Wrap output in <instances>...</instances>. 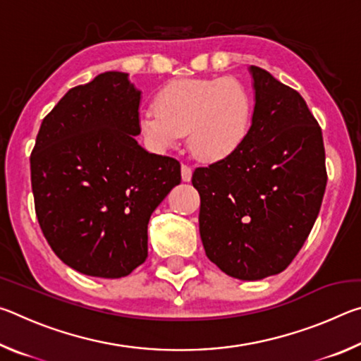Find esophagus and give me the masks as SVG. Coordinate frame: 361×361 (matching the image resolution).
Masks as SVG:
<instances>
[{
    "mask_svg": "<svg viewBox=\"0 0 361 361\" xmlns=\"http://www.w3.org/2000/svg\"><path fill=\"white\" fill-rule=\"evenodd\" d=\"M192 178V169L186 166V164H183L181 166V180L183 181H191Z\"/></svg>",
    "mask_w": 361,
    "mask_h": 361,
    "instance_id": "esophagus-1",
    "label": "esophagus"
}]
</instances>
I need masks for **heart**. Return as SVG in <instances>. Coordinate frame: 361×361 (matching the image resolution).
Here are the masks:
<instances>
[{"label": "heart", "mask_w": 361, "mask_h": 361, "mask_svg": "<svg viewBox=\"0 0 361 361\" xmlns=\"http://www.w3.org/2000/svg\"><path fill=\"white\" fill-rule=\"evenodd\" d=\"M154 107L138 114V130L157 152L175 148L188 133L195 157L218 162L234 154L252 129V94L234 78L175 79L156 94Z\"/></svg>", "instance_id": "b5f03b06"}]
</instances>
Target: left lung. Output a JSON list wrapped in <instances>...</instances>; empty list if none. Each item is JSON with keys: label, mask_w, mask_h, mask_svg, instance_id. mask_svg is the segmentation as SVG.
<instances>
[{"label": "left lung", "mask_w": 361, "mask_h": 361, "mask_svg": "<svg viewBox=\"0 0 361 361\" xmlns=\"http://www.w3.org/2000/svg\"><path fill=\"white\" fill-rule=\"evenodd\" d=\"M252 129L234 154L199 167V231L224 274L261 280L285 271L319 216L326 188L319 122L295 89L250 66Z\"/></svg>", "instance_id": "obj_1"}]
</instances>
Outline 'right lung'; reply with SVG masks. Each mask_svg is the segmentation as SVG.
Listing matches in <instances>:
<instances>
[{
    "label": "right lung",
    "instance_id": "1",
    "mask_svg": "<svg viewBox=\"0 0 361 361\" xmlns=\"http://www.w3.org/2000/svg\"><path fill=\"white\" fill-rule=\"evenodd\" d=\"M142 92L121 71L70 89L39 127L30 156L42 234L85 276L126 277L148 256V223L180 185L181 166L137 143Z\"/></svg>",
    "mask_w": 361,
    "mask_h": 361
}]
</instances>
